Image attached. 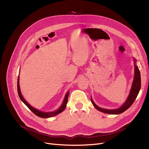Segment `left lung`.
Masks as SVG:
<instances>
[{
	"label": "left lung",
	"instance_id": "8db88e82",
	"mask_svg": "<svg viewBox=\"0 0 149 149\" xmlns=\"http://www.w3.org/2000/svg\"><path fill=\"white\" fill-rule=\"evenodd\" d=\"M134 61H135V59H134ZM141 88V74L139 70L138 69V67L135 65V77H134V82H133L132 84V87L130 90V94L126 100L125 103L119 109H112V110H109V109H105L99 107L97 106L95 103L93 102L92 98H91V101L93 105L97 110H98L100 112H102L103 113H108V114H120L124 111H126L127 109H128L132 104L134 103L135 101L136 98L137 97L138 93L140 91Z\"/></svg>",
	"mask_w": 149,
	"mask_h": 149
}]
</instances>
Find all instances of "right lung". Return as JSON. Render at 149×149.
I'll list each match as a JSON object with an SVG mask.
<instances>
[{
    "label": "right lung",
    "mask_w": 149,
    "mask_h": 149,
    "mask_svg": "<svg viewBox=\"0 0 149 149\" xmlns=\"http://www.w3.org/2000/svg\"><path fill=\"white\" fill-rule=\"evenodd\" d=\"M17 92H18V94L20 98V100L23 101V103H24L26 106L30 109V110L32 111L35 115H36L37 116H39V117H41V118H49V117H52L54 116L55 115H57V114L61 113V112L65 110V109L66 108V104L68 102V97L69 95V92H68V93L66 94L65 98L64 99L63 101V103L62 105L61 106V107L58 109V110L52 112H49V113H46V112H41V111H39L37 109H34V107H33L31 106H30L26 101V100L23 98V96L22 95V93L20 92V86H19V77H18V80H17Z\"/></svg>",
    "instance_id": "right-lung-1"
}]
</instances>
